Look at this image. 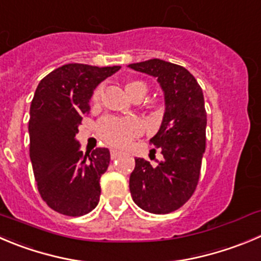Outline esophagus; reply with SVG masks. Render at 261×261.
<instances>
[{"label": "esophagus", "mask_w": 261, "mask_h": 261, "mask_svg": "<svg viewBox=\"0 0 261 261\" xmlns=\"http://www.w3.org/2000/svg\"><path fill=\"white\" fill-rule=\"evenodd\" d=\"M120 153H121L120 151H118V150H110V156H111V159H113V160H114V159L118 158Z\"/></svg>", "instance_id": "1"}]
</instances>
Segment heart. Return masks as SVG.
I'll return each instance as SVG.
<instances>
[{
	"label": "heart",
	"mask_w": 261,
	"mask_h": 261,
	"mask_svg": "<svg viewBox=\"0 0 261 261\" xmlns=\"http://www.w3.org/2000/svg\"><path fill=\"white\" fill-rule=\"evenodd\" d=\"M125 91L132 100L142 98L147 93L148 87L142 81H128L125 83ZM101 96V88L95 89L92 95V101L98 102ZM146 109L152 115H159L161 113V105L156 100H148L145 103ZM98 136L108 145L115 147H123L130 141V138L140 130V123L133 118H119V116H106L98 123Z\"/></svg>",
	"instance_id": "b5f03b06"
}]
</instances>
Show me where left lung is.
<instances>
[{
	"label": "left lung",
	"instance_id": "8db88e82",
	"mask_svg": "<svg viewBox=\"0 0 261 261\" xmlns=\"http://www.w3.org/2000/svg\"><path fill=\"white\" fill-rule=\"evenodd\" d=\"M130 69L158 78L165 97V113L159 132L150 140L160 148L158 166L136 158L129 178L133 201L152 214H168L191 198L200 178L206 147V110L202 89L183 66L160 59L130 64Z\"/></svg>",
	"mask_w": 261,
	"mask_h": 261
}]
</instances>
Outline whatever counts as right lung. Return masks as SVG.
Listing matches in <instances>:
<instances>
[{"label": "right lung", "instance_id": "obj_1", "mask_svg": "<svg viewBox=\"0 0 261 261\" xmlns=\"http://www.w3.org/2000/svg\"><path fill=\"white\" fill-rule=\"evenodd\" d=\"M119 69L66 64L37 87L31 103L29 153L39 195L60 214L81 217L100 201V178L110 151L98 147L84 155L75 135L95 88Z\"/></svg>", "mask_w": 261, "mask_h": 261}]
</instances>
